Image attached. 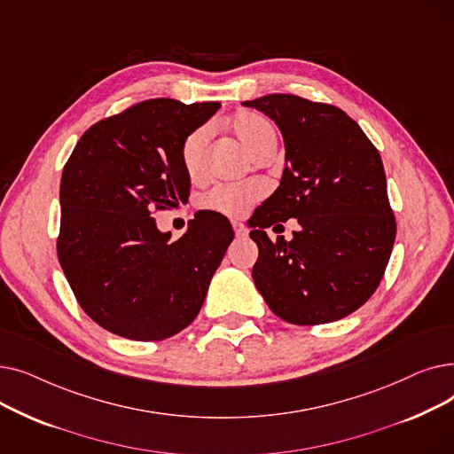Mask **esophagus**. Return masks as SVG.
<instances>
[{
	"label": "esophagus",
	"mask_w": 454,
	"mask_h": 454,
	"mask_svg": "<svg viewBox=\"0 0 454 454\" xmlns=\"http://www.w3.org/2000/svg\"><path fill=\"white\" fill-rule=\"evenodd\" d=\"M233 231H235V237H241V239L248 235V228L243 223H237V221L233 223Z\"/></svg>",
	"instance_id": "1"
}]
</instances>
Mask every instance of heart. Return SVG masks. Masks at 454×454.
<instances>
[{"label":"heart","mask_w":454,"mask_h":454,"mask_svg":"<svg viewBox=\"0 0 454 454\" xmlns=\"http://www.w3.org/2000/svg\"><path fill=\"white\" fill-rule=\"evenodd\" d=\"M231 130L239 137L243 147L254 156L257 151L269 145H276V132L269 121L250 112H241L233 115ZM209 137L207 127H199L189 132L182 141L180 160L184 171L189 176H197L200 169V158L206 141ZM263 197V189L255 182H239V184H221L215 185L202 197L200 206L207 211L226 215V217H243V215Z\"/></svg>","instance_id":"obj_1"}]
</instances>
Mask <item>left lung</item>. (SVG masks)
<instances>
[{"label": "left lung", "instance_id": "8db88e82", "mask_svg": "<svg viewBox=\"0 0 454 454\" xmlns=\"http://www.w3.org/2000/svg\"><path fill=\"white\" fill-rule=\"evenodd\" d=\"M269 115L285 141L279 187L252 217V269L270 311L296 325L340 320L375 293L395 241L387 176L373 143L340 108L272 93L243 103ZM298 218L294 239L264 228Z\"/></svg>", "mask_w": 454, "mask_h": 454}]
</instances>
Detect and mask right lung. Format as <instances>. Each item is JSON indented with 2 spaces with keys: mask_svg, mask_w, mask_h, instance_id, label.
Wrapping results in <instances>:
<instances>
[{
  "mask_svg": "<svg viewBox=\"0 0 454 454\" xmlns=\"http://www.w3.org/2000/svg\"><path fill=\"white\" fill-rule=\"evenodd\" d=\"M219 106L143 101L90 127L64 167L60 267L84 313L114 335L151 342L187 327L233 241L221 213H195L176 241L153 217L189 197L182 141Z\"/></svg>",
  "mask_w": 454,
  "mask_h": 454,
  "instance_id": "obj_1",
  "label": "right lung"
}]
</instances>
